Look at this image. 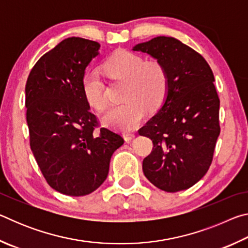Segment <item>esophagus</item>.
I'll return each mask as SVG.
<instances>
[{"label":"esophagus","mask_w":248,"mask_h":248,"mask_svg":"<svg viewBox=\"0 0 248 248\" xmlns=\"http://www.w3.org/2000/svg\"><path fill=\"white\" fill-rule=\"evenodd\" d=\"M136 137V134L134 133H132V132H125V133H124V140L125 141H131L133 138Z\"/></svg>","instance_id":"1"}]
</instances>
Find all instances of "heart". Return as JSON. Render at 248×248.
<instances>
[{
  "instance_id": "b5f03b06",
  "label": "heart",
  "mask_w": 248,
  "mask_h": 248,
  "mask_svg": "<svg viewBox=\"0 0 248 248\" xmlns=\"http://www.w3.org/2000/svg\"><path fill=\"white\" fill-rule=\"evenodd\" d=\"M103 68L110 78L127 82L124 102L110 107L103 116V121L109 127L130 131L143 120L146 107L153 110L161 106L169 87V75L161 61H145L139 54L119 50L104 62ZM81 87L84 97L92 107L97 110L106 107L105 86L97 70L85 71Z\"/></svg>"
}]
</instances>
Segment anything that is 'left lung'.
<instances>
[{
  "mask_svg": "<svg viewBox=\"0 0 248 248\" xmlns=\"http://www.w3.org/2000/svg\"><path fill=\"white\" fill-rule=\"evenodd\" d=\"M132 50L161 61L169 75L161 109L139 130L153 142L143 173L161 190L188 189L208 171L220 134L212 70L201 54L173 37H155Z\"/></svg>",
  "mask_w": 248,
  "mask_h": 248,
  "instance_id": "left-lung-1",
  "label": "left lung"
}]
</instances>
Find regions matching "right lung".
Returning a JSON list of instances; mask_svg holds the SVG:
<instances>
[{"instance_id": "add662e5", "label": "right lung", "mask_w": 248, "mask_h": 248, "mask_svg": "<svg viewBox=\"0 0 248 248\" xmlns=\"http://www.w3.org/2000/svg\"><path fill=\"white\" fill-rule=\"evenodd\" d=\"M99 47L79 37L62 40L36 62L25 87L31 149L49 186L63 195L97 189L124 144L120 134L99 128L82 92V77Z\"/></svg>"}]
</instances>
